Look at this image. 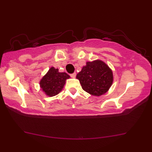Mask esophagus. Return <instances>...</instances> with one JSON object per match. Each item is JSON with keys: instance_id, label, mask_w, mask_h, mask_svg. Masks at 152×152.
<instances>
[{"instance_id": "34e87169", "label": "esophagus", "mask_w": 152, "mask_h": 152, "mask_svg": "<svg viewBox=\"0 0 152 152\" xmlns=\"http://www.w3.org/2000/svg\"><path fill=\"white\" fill-rule=\"evenodd\" d=\"M70 76L72 77V78H75V77H76V73L74 72L73 74H70Z\"/></svg>"}]
</instances>
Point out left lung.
<instances>
[{"label": "left lung", "instance_id": "left-lung-1", "mask_svg": "<svg viewBox=\"0 0 152 152\" xmlns=\"http://www.w3.org/2000/svg\"><path fill=\"white\" fill-rule=\"evenodd\" d=\"M82 89L93 96H101L109 91L113 81V72L101 60L88 61L77 74Z\"/></svg>", "mask_w": 152, "mask_h": 152}]
</instances>
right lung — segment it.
Listing matches in <instances>:
<instances>
[{"mask_svg": "<svg viewBox=\"0 0 152 152\" xmlns=\"http://www.w3.org/2000/svg\"><path fill=\"white\" fill-rule=\"evenodd\" d=\"M69 78L70 76L68 74L59 72L58 69L51 67L41 80L40 87L48 96H56L61 91L66 79Z\"/></svg>", "mask_w": 152, "mask_h": 152, "instance_id": "obj_1", "label": "right lung"}]
</instances>
